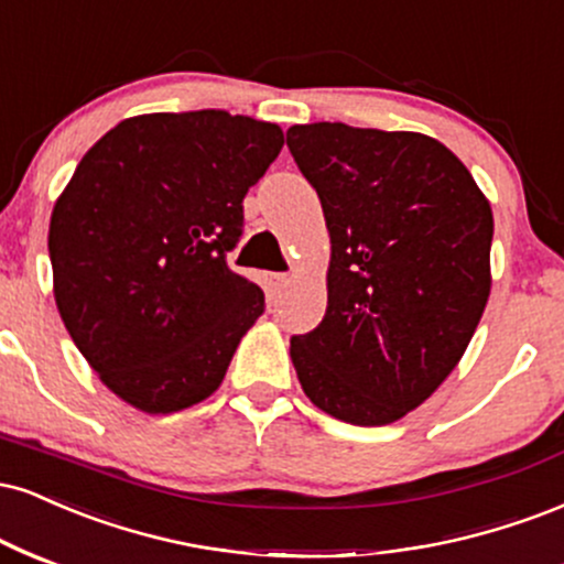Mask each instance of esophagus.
I'll return each instance as SVG.
<instances>
[{
	"label": "esophagus",
	"mask_w": 564,
	"mask_h": 564,
	"mask_svg": "<svg viewBox=\"0 0 564 564\" xmlns=\"http://www.w3.org/2000/svg\"><path fill=\"white\" fill-rule=\"evenodd\" d=\"M264 281H268L270 296H281V291L289 286L291 278L286 273H268V275H264Z\"/></svg>",
	"instance_id": "esophagus-1"
}]
</instances>
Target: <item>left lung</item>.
Returning <instances> with one entry per match:
<instances>
[{"mask_svg":"<svg viewBox=\"0 0 564 564\" xmlns=\"http://www.w3.org/2000/svg\"><path fill=\"white\" fill-rule=\"evenodd\" d=\"M291 158L330 234L328 307L291 338L310 402L389 425L457 368L491 291V205L441 141L347 123L291 126Z\"/></svg>","mask_w":564,"mask_h":564,"instance_id":"1","label":"left lung"}]
</instances>
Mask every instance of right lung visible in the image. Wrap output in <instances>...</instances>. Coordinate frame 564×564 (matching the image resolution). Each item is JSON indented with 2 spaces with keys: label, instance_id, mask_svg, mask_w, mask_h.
<instances>
[{
  "label": "right lung",
  "instance_id": "1",
  "mask_svg": "<svg viewBox=\"0 0 564 564\" xmlns=\"http://www.w3.org/2000/svg\"><path fill=\"white\" fill-rule=\"evenodd\" d=\"M281 147V128L247 115H139L101 135L59 194L54 302L101 383L135 410L207 399L264 312L262 289L226 254Z\"/></svg>",
  "mask_w": 564,
  "mask_h": 564
}]
</instances>
